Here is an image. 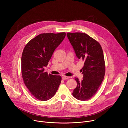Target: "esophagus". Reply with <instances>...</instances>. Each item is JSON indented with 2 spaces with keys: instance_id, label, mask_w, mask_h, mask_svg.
I'll use <instances>...</instances> for the list:
<instances>
[{
  "instance_id": "esophagus-1",
  "label": "esophagus",
  "mask_w": 128,
  "mask_h": 128,
  "mask_svg": "<svg viewBox=\"0 0 128 128\" xmlns=\"http://www.w3.org/2000/svg\"><path fill=\"white\" fill-rule=\"evenodd\" d=\"M69 78H70V77H68V76H63L62 77L63 80H66V79H68Z\"/></svg>"
}]
</instances>
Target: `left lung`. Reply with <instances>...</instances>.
Here are the masks:
<instances>
[{
    "label": "left lung",
    "mask_w": 128,
    "mask_h": 128,
    "mask_svg": "<svg viewBox=\"0 0 128 128\" xmlns=\"http://www.w3.org/2000/svg\"><path fill=\"white\" fill-rule=\"evenodd\" d=\"M76 56L82 59L84 65L82 70L83 79L77 83L72 96L80 100L90 99L102 84L105 73L104 56L102 46L96 40L83 32L67 33Z\"/></svg>",
    "instance_id": "obj_1"
}]
</instances>
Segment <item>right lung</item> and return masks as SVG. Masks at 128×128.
I'll list each match as a JSON object with an SVG mask.
<instances>
[{"label":"right lung","instance_id":"1","mask_svg":"<svg viewBox=\"0 0 128 128\" xmlns=\"http://www.w3.org/2000/svg\"><path fill=\"white\" fill-rule=\"evenodd\" d=\"M65 32L40 34L26 44L21 58L24 83L32 96L42 101L52 98L62 80L60 76L44 72L53 53L62 42Z\"/></svg>","mask_w":128,"mask_h":128}]
</instances>
